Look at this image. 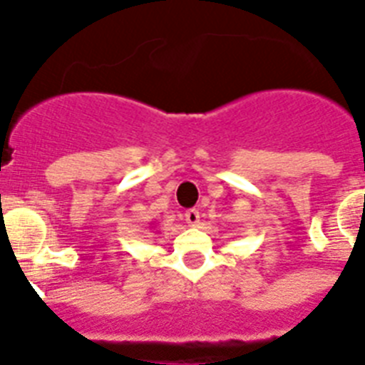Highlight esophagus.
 Listing matches in <instances>:
<instances>
[{
    "label": "esophagus",
    "mask_w": 365,
    "mask_h": 365,
    "mask_svg": "<svg viewBox=\"0 0 365 365\" xmlns=\"http://www.w3.org/2000/svg\"><path fill=\"white\" fill-rule=\"evenodd\" d=\"M185 218H186V224L192 225V227H197V225H200V218H201L200 210H197V209L186 210Z\"/></svg>",
    "instance_id": "obj_1"
}]
</instances>
